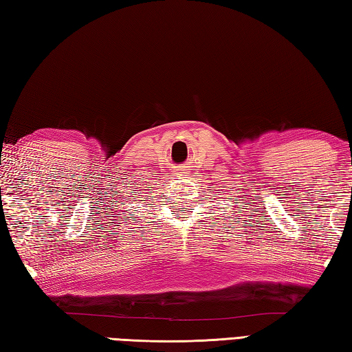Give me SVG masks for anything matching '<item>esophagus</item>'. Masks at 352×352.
I'll use <instances>...</instances> for the list:
<instances>
[{"mask_svg":"<svg viewBox=\"0 0 352 352\" xmlns=\"http://www.w3.org/2000/svg\"><path fill=\"white\" fill-rule=\"evenodd\" d=\"M181 170H184V167H181Z\"/></svg>","mask_w":352,"mask_h":352,"instance_id":"obj_1","label":"esophagus"}]
</instances>
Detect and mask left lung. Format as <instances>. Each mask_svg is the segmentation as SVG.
Segmentation results:
<instances>
[{
	"label": "left lung",
	"mask_w": 352,
	"mask_h": 352,
	"mask_svg": "<svg viewBox=\"0 0 352 352\" xmlns=\"http://www.w3.org/2000/svg\"><path fill=\"white\" fill-rule=\"evenodd\" d=\"M235 203H236V201H235ZM232 212H235V210H232Z\"/></svg>",
	"instance_id": "obj_1"
}]
</instances>
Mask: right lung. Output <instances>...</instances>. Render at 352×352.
Instances as JSON below:
<instances>
[{"instance_id": "1", "label": "right lung", "mask_w": 352, "mask_h": 352, "mask_svg": "<svg viewBox=\"0 0 352 352\" xmlns=\"http://www.w3.org/2000/svg\"><path fill=\"white\" fill-rule=\"evenodd\" d=\"M129 196H131V197H132V196H134V197L137 199V196H135V192H134V194H129ZM135 199H131V200H129V203H128V205H132V203H131V201H134V203H135ZM140 201H142V200H138V203H140ZM132 208H134V206H132ZM131 214H132V212H131ZM119 215H120V214H119Z\"/></svg>"}]
</instances>
